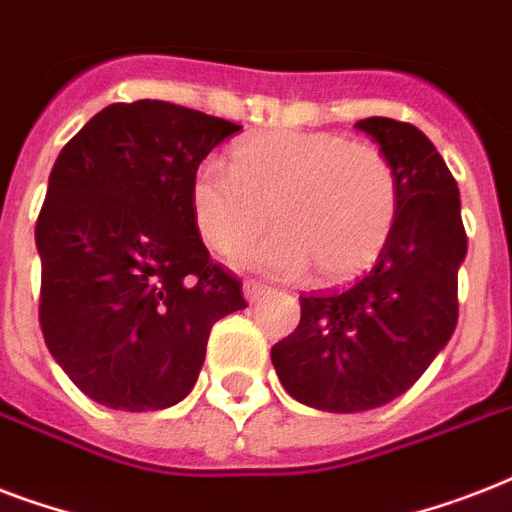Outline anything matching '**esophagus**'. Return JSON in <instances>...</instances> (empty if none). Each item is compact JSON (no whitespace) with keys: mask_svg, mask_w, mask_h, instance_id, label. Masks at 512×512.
Returning a JSON list of instances; mask_svg holds the SVG:
<instances>
[{"mask_svg":"<svg viewBox=\"0 0 512 512\" xmlns=\"http://www.w3.org/2000/svg\"><path fill=\"white\" fill-rule=\"evenodd\" d=\"M268 292V287L265 284H257V281H244V297H247L249 303H257L260 297Z\"/></svg>","mask_w":512,"mask_h":512,"instance_id":"34e87169","label":"esophagus"}]
</instances>
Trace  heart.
Segmentation results:
<instances>
[{"mask_svg":"<svg viewBox=\"0 0 512 512\" xmlns=\"http://www.w3.org/2000/svg\"><path fill=\"white\" fill-rule=\"evenodd\" d=\"M276 231L244 255L257 271L321 281L366 271L396 223L398 183L388 156L337 132L273 130L241 140L231 167L209 159L191 183L196 231L217 255H236L268 225Z\"/></svg>","mask_w":512,"mask_h":512,"instance_id":"1","label":"heart"}]
</instances>
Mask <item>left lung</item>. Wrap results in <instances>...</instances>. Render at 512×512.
Instances as JSON below:
<instances>
[{"label":"left lung","instance_id":"1","mask_svg":"<svg viewBox=\"0 0 512 512\" xmlns=\"http://www.w3.org/2000/svg\"><path fill=\"white\" fill-rule=\"evenodd\" d=\"M356 127L396 172L390 239L364 279L300 297V324L271 348L281 385L321 412H366L412 388L457 327V271L468 255L460 188L414 124L369 116Z\"/></svg>","mask_w":512,"mask_h":512}]
</instances>
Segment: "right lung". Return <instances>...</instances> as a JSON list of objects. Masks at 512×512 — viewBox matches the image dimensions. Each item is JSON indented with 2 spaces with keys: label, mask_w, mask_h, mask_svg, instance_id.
Instances as JSON below:
<instances>
[{
  "label": "right lung",
  "mask_w": 512,
  "mask_h": 512,
  "mask_svg": "<svg viewBox=\"0 0 512 512\" xmlns=\"http://www.w3.org/2000/svg\"><path fill=\"white\" fill-rule=\"evenodd\" d=\"M241 127L167 100L114 103L60 151L36 220L39 324L92 401L156 412L183 401L212 324L247 308L191 212L199 164Z\"/></svg>",
  "instance_id": "add662e5"
}]
</instances>
